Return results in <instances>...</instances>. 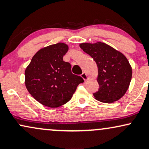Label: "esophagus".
I'll return each instance as SVG.
<instances>
[{"label": "esophagus", "instance_id": "esophagus-1", "mask_svg": "<svg viewBox=\"0 0 149 149\" xmlns=\"http://www.w3.org/2000/svg\"><path fill=\"white\" fill-rule=\"evenodd\" d=\"M81 77H82V78H83V79H84L85 81V80H88V78H89L88 75H87L86 73H85V72H83V73H82V74H81Z\"/></svg>", "mask_w": 149, "mask_h": 149}]
</instances>
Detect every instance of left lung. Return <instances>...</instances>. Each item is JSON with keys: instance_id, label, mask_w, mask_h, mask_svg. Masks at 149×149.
Segmentation results:
<instances>
[{"instance_id": "left-lung-1", "label": "left lung", "mask_w": 149, "mask_h": 149, "mask_svg": "<svg viewBox=\"0 0 149 149\" xmlns=\"http://www.w3.org/2000/svg\"><path fill=\"white\" fill-rule=\"evenodd\" d=\"M80 47L93 58L98 67V91L95 99L104 103L120 100L127 92L132 79V68L123 54L104 42L81 43Z\"/></svg>"}]
</instances>
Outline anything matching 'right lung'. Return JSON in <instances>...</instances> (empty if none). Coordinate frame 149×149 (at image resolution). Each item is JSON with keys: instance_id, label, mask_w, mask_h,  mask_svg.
Wrapping results in <instances>:
<instances>
[{"instance_id": "obj_1", "label": "right lung", "mask_w": 149, "mask_h": 149, "mask_svg": "<svg viewBox=\"0 0 149 149\" xmlns=\"http://www.w3.org/2000/svg\"><path fill=\"white\" fill-rule=\"evenodd\" d=\"M68 49V45L62 42L44 47L26 69V87L42 105L50 108L64 105L71 100L78 85L84 82L73 74L71 64L63 60Z\"/></svg>"}]
</instances>
